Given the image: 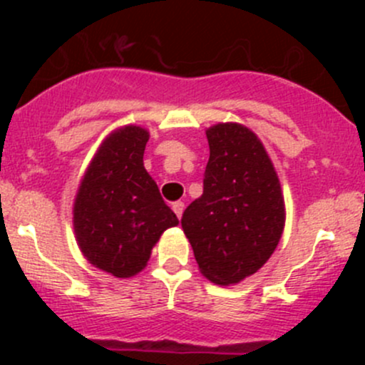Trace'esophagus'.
<instances>
[{
	"label": "esophagus",
	"mask_w": 365,
	"mask_h": 365,
	"mask_svg": "<svg viewBox=\"0 0 365 365\" xmlns=\"http://www.w3.org/2000/svg\"><path fill=\"white\" fill-rule=\"evenodd\" d=\"M183 208H185V205H183V201H175V203H173V212L176 213V217H182V213H183Z\"/></svg>",
	"instance_id": "esophagus-1"
}]
</instances>
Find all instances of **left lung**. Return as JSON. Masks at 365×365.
I'll use <instances>...</instances> for the list:
<instances>
[{
	"label": "left lung",
	"mask_w": 365,
	"mask_h": 365,
	"mask_svg": "<svg viewBox=\"0 0 365 365\" xmlns=\"http://www.w3.org/2000/svg\"><path fill=\"white\" fill-rule=\"evenodd\" d=\"M210 159L203 194L185 208L183 233L200 270L215 284H237L268 261L284 230V200L272 160L238 123L206 130Z\"/></svg>",
	"instance_id": "left-lung-1"
}]
</instances>
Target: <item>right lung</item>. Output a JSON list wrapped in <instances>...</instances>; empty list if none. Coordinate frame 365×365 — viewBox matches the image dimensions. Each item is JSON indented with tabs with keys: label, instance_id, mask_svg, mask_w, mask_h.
I'll return each mask as SVG.
<instances>
[{
	"label": "right lung",
	"instance_id": "1",
	"mask_svg": "<svg viewBox=\"0 0 365 365\" xmlns=\"http://www.w3.org/2000/svg\"><path fill=\"white\" fill-rule=\"evenodd\" d=\"M148 139L135 125L113 132L91 160L73 205L81 251L114 277L141 272L160 235L178 224L143 164Z\"/></svg>",
	"mask_w": 365,
	"mask_h": 365
}]
</instances>
